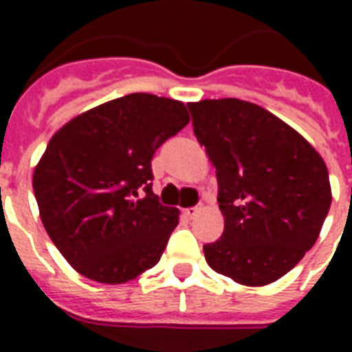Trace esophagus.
Here are the masks:
<instances>
[{"instance_id":"obj_1","label":"esophagus","mask_w":352,"mask_h":352,"mask_svg":"<svg viewBox=\"0 0 352 352\" xmlns=\"http://www.w3.org/2000/svg\"><path fill=\"white\" fill-rule=\"evenodd\" d=\"M201 206H193V208H186V210H182L184 212V215H186L188 219H193V217H197L199 214H201Z\"/></svg>"}]
</instances>
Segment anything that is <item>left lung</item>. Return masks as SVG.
Listing matches in <instances>:
<instances>
[{"mask_svg": "<svg viewBox=\"0 0 352 352\" xmlns=\"http://www.w3.org/2000/svg\"><path fill=\"white\" fill-rule=\"evenodd\" d=\"M193 133L217 175L221 239L204 245L217 274L248 287L279 279L316 243L331 208L316 149L261 106L239 98L190 102Z\"/></svg>", "mask_w": 352, "mask_h": 352, "instance_id": "left-lung-1", "label": "left lung"}]
</instances>
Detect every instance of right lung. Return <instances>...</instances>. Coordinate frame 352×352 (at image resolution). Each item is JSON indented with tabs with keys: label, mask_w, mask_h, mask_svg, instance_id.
<instances>
[{
	"label": "right lung",
	"mask_w": 352,
	"mask_h": 352,
	"mask_svg": "<svg viewBox=\"0 0 352 352\" xmlns=\"http://www.w3.org/2000/svg\"><path fill=\"white\" fill-rule=\"evenodd\" d=\"M188 122L182 102L133 93L52 135L32 188L47 234L76 272L120 285L159 263L179 210L151 190V159Z\"/></svg>",
	"instance_id": "right-lung-1"
}]
</instances>
